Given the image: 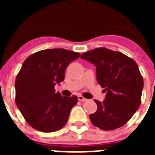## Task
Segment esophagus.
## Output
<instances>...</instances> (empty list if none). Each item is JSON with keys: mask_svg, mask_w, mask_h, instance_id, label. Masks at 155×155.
Instances as JSON below:
<instances>
[{"mask_svg": "<svg viewBox=\"0 0 155 155\" xmlns=\"http://www.w3.org/2000/svg\"><path fill=\"white\" fill-rule=\"evenodd\" d=\"M78 98V100L81 101V102H86V101H87V99H86L85 98H84L83 96H81V95H79Z\"/></svg>", "mask_w": 155, "mask_h": 155, "instance_id": "1", "label": "esophagus"}]
</instances>
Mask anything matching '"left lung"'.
Returning <instances> with one entry per match:
<instances>
[{"label":"left lung","instance_id":"obj_1","mask_svg":"<svg viewBox=\"0 0 155 155\" xmlns=\"http://www.w3.org/2000/svg\"><path fill=\"white\" fill-rule=\"evenodd\" d=\"M82 59L96 66L97 81L106 92L89 116L91 124L103 130L125 125L141 102L143 80L137 63L120 52L100 47L84 53Z\"/></svg>","mask_w":155,"mask_h":155}]
</instances>
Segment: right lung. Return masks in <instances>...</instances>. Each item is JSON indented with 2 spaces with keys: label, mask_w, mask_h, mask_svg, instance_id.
I'll return each mask as SVG.
<instances>
[{
  "label": "right lung",
  "mask_w": 155,
  "mask_h": 155,
  "mask_svg": "<svg viewBox=\"0 0 155 155\" xmlns=\"http://www.w3.org/2000/svg\"><path fill=\"white\" fill-rule=\"evenodd\" d=\"M80 53L64 49L43 50L24 61L15 79V103L28 125L44 133L65 126L78 97L62 96L54 86L64 80L68 64Z\"/></svg>",
  "instance_id": "right-lung-1"
}]
</instances>
